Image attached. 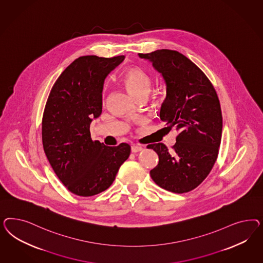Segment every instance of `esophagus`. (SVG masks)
<instances>
[{
    "label": "esophagus",
    "mask_w": 263,
    "mask_h": 263,
    "mask_svg": "<svg viewBox=\"0 0 263 263\" xmlns=\"http://www.w3.org/2000/svg\"><path fill=\"white\" fill-rule=\"evenodd\" d=\"M143 149V147H142L141 145H138V144H133V145L131 146V152H133V153L142 152Z\"/></svg>",
    "instance_id": "1"
}]
</instances>
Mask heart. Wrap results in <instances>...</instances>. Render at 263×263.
Returning <instances> with one entry per match:
<instances>
[{
	"label": "heart",
	"instance_id": "b5f03b06",
	"mask_svg": "<svg viewBox=\"0 0 263 263\" xmlns=\"http://www.w3.org/2000/svg\"><path fill=\"white\" fill-rule=\"evenodd\" d=\"M123 83L129 92L135 97H146L152 86L149 75L141 67H131L124 73Z\"/></svg>",
	"mask_w": 263,
	"mask_h": 263
}]
</instances>
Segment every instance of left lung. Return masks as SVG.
I'll return each mask as SVG.
<instances>
[{"mask_svg":"<svg viewBox=\"0 0 263 263\" xmlns=\"http://www.w3.org/2000/svg\"><path fill=\"white\" fill-rule=\"evenodd\" d=\"M139 57L151 62L165 81L167 95L160 119L179 130L173 151L162 143L148 145L159 156L151 176L167 191H192L209 175L221 143L223 118L215 88L196 64L177 51L162 49Z\"/></svg>","mask_w":263,"mask_h":263,"instance_id":"1","label":"left lung"}]
</instances>
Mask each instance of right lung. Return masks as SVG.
Returning a JSON list of instances; mask_svg holds the SVG:
<instances>
[{
	"label": "right lung",
	"instance_id": "obj_1",
	"mask_svg": "<svg viewBox=\"0 0 263 263\" xmlns=\"http://www.w3.org/2000/svg\"><path fill=\"white\" fill-rule=\"evenodd\" d=\"M124 56H83L54 84L42 119V143L48 161L69 191L90 197L108 189L127 160L128 143L106 146L92 141L91 121L103 107L105 80Z\"/></svg>",
	"mask_w": 263,
	"mask_h": 263
}]
</instances>
